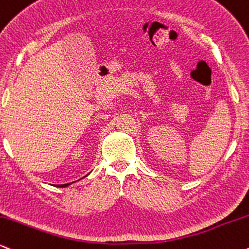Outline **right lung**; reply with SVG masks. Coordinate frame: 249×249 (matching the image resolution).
I'll list each match as a JSON object with an SVG mask.
<instances>
[{
  "instance_id": "obj_1",
  "label": "right lung",
  "mask_w": 249,
  "mask_h": 249,
  "mask_svg": "<svg viewBox=\"0 0 249 249\" xmlns=\"http://www.w3.org/2000/svg\"><path fill=\"white\" fill-rule=\"evenodd\" d=\"M72 183H67V184H58V185H55L57 186V188H66V186H69V185H71Z\"/></svg>"
}]
</instances>
